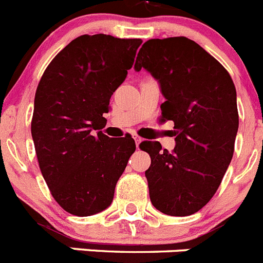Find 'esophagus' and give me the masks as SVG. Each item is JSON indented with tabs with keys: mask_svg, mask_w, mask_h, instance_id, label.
I'll list each match as a JSON object with an SVG mask.
<instances>
[{
	"mask_svg": "<svg viewBox=\"0 0 263 263\" xmlns=\"http://www.w3.org/2000/svg\"><path fill=\"white\" fill-rule=\"evenodd\" d=\"M133 138H134V141H136V145H137V147H138L139 146V143L142 142V138H141V137H138L136 134V136H133Z\"/></svg>",
	"mask_w": 263,
	"mask_h": 263,
	"instance_id": "obj_1",
	"label": "esophagus"
}]
</instances>
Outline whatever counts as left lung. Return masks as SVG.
<instances>
[{"instance_id":"8db88e82","label":"left lung","mask_w":263,"mask_h":263,"mask_svg":"<svg viewBox=\"0 0 263 263\" xmlns=\"http://www.w3.org/2000/svg\"><path fill=\"white\" fill-rule=\"evenodd\" d=\"M142 68L159 83L162 120L174 121L176 143L173 152L157 141L139 145L152 158L150 200L164 215L190 216L212 199L233 157L236 88L227 69L185 36L145 42L134 64Z\"/></svg>"}]
</instances>
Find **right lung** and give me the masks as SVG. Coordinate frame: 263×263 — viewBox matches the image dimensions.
<instances>
[{"mask_svg":"<svg viewBox=\"0 0 263 263\" xmlns=\"http://www.w3.org/2000/svg\"><path fill=\"white\" fill-rule=\"evenodd\" d=\"M141 39L81 35L48 64L36 88L31 136L53 199L71 215L106 210L130 155L132 137L101 129L116 89L127 76Z\"/></svg>","mask_w":263,"mask_h":263,"instance_id":"right-lung-1","label":"right lung"}]
</instances>
